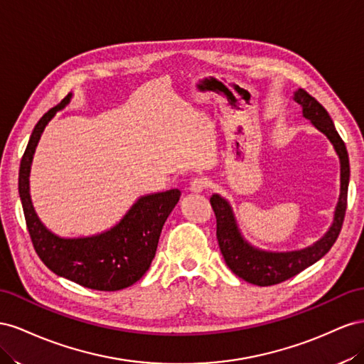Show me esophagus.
<instances>
[{
	"label": "esophagus",
	"instance_id": "1",
	"mask_svg": "<svg viewBox=\"0 0 364 364\" xmlns=\"http://www.w3.org/2000/svg\"><path fill=\"white\" fill-rule=\"evenodd\" d=\"M205 188H207V181L204 178H193L189 186V191L192 193H201L205 191Z\"/></svg>",
	"mask_w": 364,
	"mask_h": 364
}]
</instances>
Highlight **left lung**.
<instances>
[{
    "mask_svg": "<svg viewBox=\"0 0 364 364\" xmlns=\"http://www.w3.org/2000/svg\"><path fill=\"white\" fill-rule=\"evenodd\" d=\"M293 99L302 107L304 117L309 120L316 129L325 134L338 155L340 195L328 232L314 244L291 252H268L248 242L236 223L230 203L220 193H213L210 196V204L216 216L218 244H220V250L227 267L236 276L244 279L245 282L257 287H269L284 282V280L299 274L305 268L320 261L337 241L341 224L345 220L349 186V157L345 143L336 131L328 111L313 96H309L305 90L299 88L294 91Z\"/></svg>",
    "mask_w": 364,
    "mask_h": 364,
    "instance_id": "left-lung-1",
    "label": "left lung"
}]
</instances>
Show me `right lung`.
I'll return each mask as SVG.
<instances>
[{
    "instance_id": "obj_1",
    "label": "right lung",
    "mask_w": 364,
    "mask_h": 364,
    "mask_svg": "<svg viewBox=\"0 0 364 364\" xmlns=\"http://www.w3.org/2000/svg\"><path fill=\"white\" fill-rule=\"evenodd\" d=\"M71 97L73 92L36 123L19 166V198L35 250L51 272L85 288L117 291L136 284L148 272L161 228L181 192L171 189L140 196L116 225L97 235L62 237L48 230L39 220L30 196V171L46 127L58 111L68 105Z\"/></svg>"
}]
</instances>
